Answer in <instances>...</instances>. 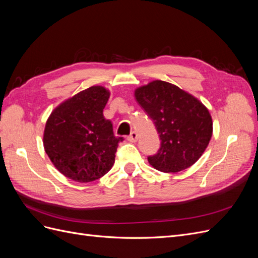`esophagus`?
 <instances>
[{
  "instance_id": "esophagus-1",
  "label": "esophagus",
  "mask_w": 258,
  "mask_h": 258,
  "mask_svg": "<svg viewBox=\"0 0 258 258\" xmlns=\"http://www.w3.org/2000/svg\"><path fill=\"white\" fill-rule=\"evenodd\" d=\"M138 138H139V136H138V134L136 131H132L131 134H130V136H128V138H127V140L129 142H137L138 141Z\"/></svg>"
}]
</instances>
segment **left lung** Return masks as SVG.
Segmentation results:
<instances>
[{"label": "left lung", "instance_id": "8db88e82", "mask_svg": "<svg viewBox=\"0 0 258 258\" xmlns=\"http://www.w3.org/2000/svg\"><path fill=\"white\" fill-rule=\"evenodd\" d=\"M135 96L154 121L161 141L157 154L147 157L151 166L167 173L192 166L212 137L208 108L188 92L163 81L142 86L136 89Z\"/></svg>", "mask_w": 258, "mask_h": 258}]
</instances>
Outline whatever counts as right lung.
Masks as SVG:
<instances>
[{
	"label": "right lung",
	"instance_id": "add662e5",
	"mask_svg": "<svg viewBox=\"0 0 258 258\" xmlns=\"http://www.w3.org/2000/svg\"><path fill=\"white\" fill-rule=\"evenodd\" d=\"M110 98L102 86H92L54 108L44 130V148L64 176L88 183L102 177L114 165L122 138L103 116Z\"/></svg>",
	"mask_w": 258,
	"mask_h": 258
}]
</instances>
